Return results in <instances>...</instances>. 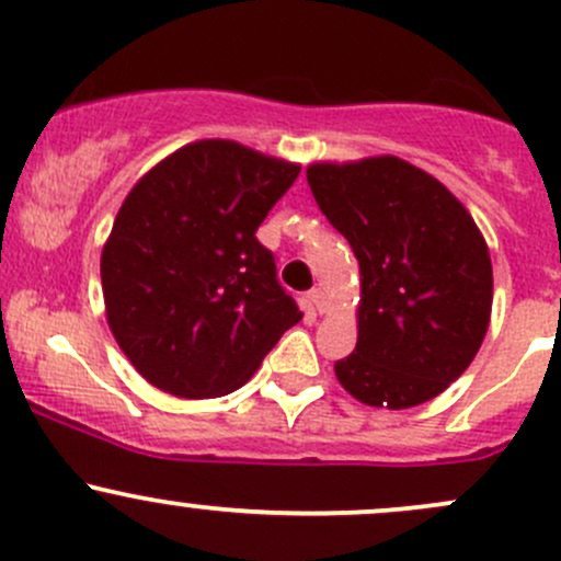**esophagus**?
Returning <instances> with one entry per match:
<instances>
[{
  "label": "esophagus",
  "instance_id": "34e87169",
  "mask_svg": "<svg viewBox=\"0 0 561 561\" xmlns=\"http://www.w3.org/2000/svg\"><path fill=\"white\" fill-rule=\"evenodd\" d=\"M307 299H310L312 310H316L318 316H323V312H327V294H323V288H312V291L307 294Z\"/></svg>",
  "mask_w": 561,
  "mask_h": 561
}]
</instances>
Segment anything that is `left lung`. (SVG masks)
<instances>
[{
  "mask_svg": "<svg viewBox=\"0 0 561 561\" xmlns=\"http://www.w3.org/2000/svg\"><path fill=\"white\" fill-rule=\"evenodd\" d=\"M307 184L360 270L358 342L334 364L340 385L366 407L436 399L471 366L490 327L492 262L473 216L393 154L312 162Z\"/></svg>",
  "mask_w": 561,
  "mask_h": 561,
  "instance_id": "8db88e82",
  "label": "left lung"
}]
</instances>
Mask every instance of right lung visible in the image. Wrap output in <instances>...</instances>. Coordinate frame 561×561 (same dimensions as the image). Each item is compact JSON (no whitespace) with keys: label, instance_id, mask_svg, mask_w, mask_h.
Instances as JSON below:
<instances>
[{"label":"right lung","instance_id":"obj_1","mask_svg":"<svg viewBox=\"0 0 561 561\" xmlns=\"http://www.w3.org/2000/svg\"><path fill=\"white\" fill-rule=\"evenodd\" d=\"M297 176V162L203 138L128 192L101 251V288L114 340L149 385L179 399L232 393L302 321L256 240Z\"/></svg>","mask_w":561,"mask_h":561}]
</instances>
